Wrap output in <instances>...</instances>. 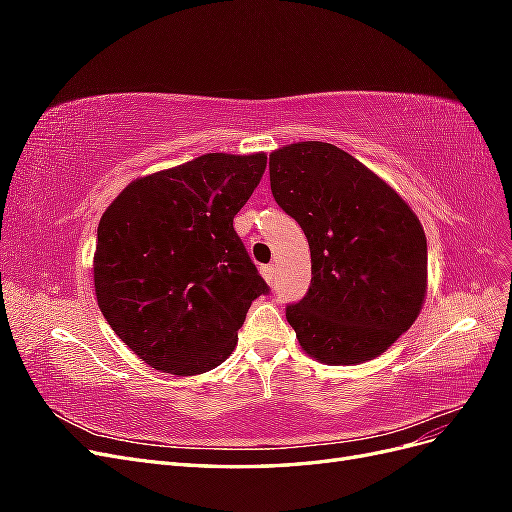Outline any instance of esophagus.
<instances>
[{"label":"esophagus","instance_id":"1","mask_svg":"<svg viewBox=\"0 0 512 512\" xmlns=\"http://www.w3.org/2000/svg\"><path fill=\"white\" fill-rule=\"evenodd\" d=\"M260 271H262V277H265V280H267L269 284L275 282V267H273V265H265Z\"/></svg>","mask_w":512,"mask_h":512}]
</instances>
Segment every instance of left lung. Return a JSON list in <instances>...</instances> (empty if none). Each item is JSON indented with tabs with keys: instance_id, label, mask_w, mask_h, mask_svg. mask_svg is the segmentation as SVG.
<instances>
[{
	"instance_id": "1",
	"label": "left lung",
	"mask_w": 512,
	"mask_h": 512,
	"mask_svg": "<svg viewBox=\"0 0 512 512\" xmlns=\"http://www.w3.org/2000/svg\"><path fill=\"white\" fill-rule=\"evenodd\" d=\"M275 203L303 228L312 284L286 307L301 348L327 365L376 359L427 294V239L389 183L344 149L292 143L269 156Z\"/></svg>"
}]
</instances>
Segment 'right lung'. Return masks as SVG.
Returning a JSON list of instances; mask_svg holds the SVG:
<instances>
[{
    "label": "right lung",
    "mask_w": 512,
    "mask_h": 512,
    "mask_svg": "<svg viewBox=\"0 0 512 512\" xmlns=\"http://www.w3.org/2000/svg\"><path fill=\"white\" fill-rule=\"evenodd\" d=\"M265 168V153H207L132 181L104 211L98 305L153 369L196 376L218 367L252 301L269 292L232 228Z\"/></svg>",
    "instance_id": "add662e5"
}]
</instances>
